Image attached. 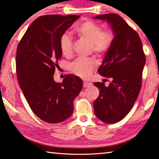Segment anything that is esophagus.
<instances>
[{"instance_id":"obj_1","label":"esophagus","mask_w":159,"mask_h":159,"mask_svg":"<svg viewBox=\"0 0 159 159\" xmlns=\"http://www.w3.org/2000/svg\"><path fill=\"white\" fill-rule=\"evenodd\" d=\"M92 83H89V82H87V81H84L83 82V87H87L90 85H92Z\"/></svg>"}]
</instances>
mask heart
Instances as JSON below:
<instances>
[{"instance_id":"1","label":"heart","mask_w":159,"mask_h":159,"mask_svg":"<svg viewBox=\"0 0 159 159\" xmlns=\"http://www.w3.org/2000/svg\"><path fill=\"white\" fill-rule=\"evenodd\" d=\"M75 34L80 39L91 42L92 50L98 55L108 52L112 44L113 35L110 31H103L99 24L92 20L82 22L76 28ZM72 40L67 34H63L59 39V48L62 55L69 57L72 54ZM96 66L95 61L92 58H79L70 65V69L74 74L87 79Z\"/></svg>"}]
</instances>
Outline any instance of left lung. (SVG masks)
<instances>
[{
    "instance_id": "left-lung-1",
    "label": "left lung",
    "mask_w": 159,
    "mask_h": 159,
    "mask_svg": "<svg viewBox=\"0 0 159 159\" xmlns=\"http://www.w3.org/2000/svg\"><path fill=\"white\" fill-rule=\"evenodd\" d=\"M93 18L106 20L114 34L112 44L98 70L111 83L107 87L103 83H93L100 89L93 102L94 113L103 122L115 124L122 120L135 103L146 56L139 35L121 16L106 13Z\"/></svg>"
}]
</instances>
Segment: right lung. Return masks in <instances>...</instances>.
Returning a JSON list of instances; mask_svg holds the SVG:
<instances>
[{
    "instance_id": "obj_1",
    "label": "right lung",
    "mask_w": 159,
    "mask_h": 159,
    "mask_svg": "<svg viewBox=\"0 0 159 159\" xmlns=\"http://www.w3.org/2000/svg\"><path fill=\"white\" fill-rule=\"evenodd\" d=\"M79 16L46 15L35 19L20 40L16 74L33 112L50 124L61 122L73 113V101L83 87L79 77L67 74L62 83L53 79L62 56L59 39Z\"/></svg>"
}]
</instances>
